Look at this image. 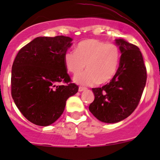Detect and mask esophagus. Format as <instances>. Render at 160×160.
<instances>
[{
  "label": "esophagus",
  "mask_w": 160,
  "mask_h": 160,
  "mask_svg": "<svg viewBox=\"0 0 160 160\" xmlns=\"http://www.w3.org/2000/svg\"><path fill=\"white\" fill-rule=\"evenodd\" d=\"M86 90V88H83V87H80V88H79V89H78V90L80 92H82V91H83V90Z\"/></svg>",
  "instance_id": "34e87169"
}]
</instances>
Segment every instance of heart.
I'll use <instances>...</instances> for the list:
<instances>
[{
    "mask_svg": "<svg viewBox=\"0 0 160 160\" xmlns=\"http://www.w3.org/2000/svg\"><path fill=\"white\" fill-rule=\"evenodd\" d=\"M120 56V49L114 43L90 38L79 42L76 51L66 52L63 60L66 68L73 74L81 72L86 66L88 70L76 76L73 80L90 86L110 81L117 72Z\"/></svg>",
    "mask_w": 160,
    "mask_h": 160,
    "instance_id": "b5f03b06",
    "label": "heart"
}]
</instances>
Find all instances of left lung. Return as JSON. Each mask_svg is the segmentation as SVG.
<instances>
[{
	"label": "left lung",
	"mask_w": 160,
	"mask_h": 160,
	"mask_svg": "<svg viewBox=\"0 0 160 160\" xmlns=\"http://www.w3.org/2000/svg\"><path fill=\"white\" fill-rule=\"evenodd\" d=\"M122 56L115 75L102 88H93L94 100L89 110L104 123H117L135 111L146 83V68L136 46L123 38L115 39Z\"/></svg>",
	"instance_id": "1"
}]
</instances>
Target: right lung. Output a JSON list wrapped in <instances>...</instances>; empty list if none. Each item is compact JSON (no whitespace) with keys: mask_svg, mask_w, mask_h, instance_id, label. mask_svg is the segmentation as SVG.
Instances as JSON below:
<instances>
[{"mask_svg":"<svg viewBox=\"0 0 160 160\" xmlns=\"http://www.w3.org/2000/svg\"><path fill=\"white\" fill-rule=\"evenodd\" d=\"M70 37H37L19 50L11 70V96L29 122L40 126L54 123L69 98L78 91L70 83L64 54L72 46ZM60 82L67 85H59Z\"/></svg>","mask_w":160,"mask_h":160,"instance_id":"right-lung-1","label":"right lung"}]
</instances>
